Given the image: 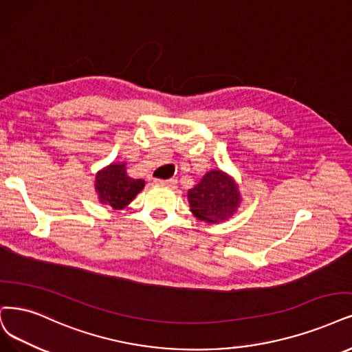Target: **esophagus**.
Listing matches in <instances>:
<instances>
[{"instance_id": "obj_1", "label": "esophagus", "mask_w": 352, "mask_h": 352, "mask_svg": "<svg viewBox=\"0 0 352 352\" xmlns=\"http://www.w3.org/2000/svg\"><path fill=\"white\" fill-rule=\"evenodd\" d=\"M156 186H162V187H168V188H175L177 186V179L171 178V179H155Z\"/></svg>"}]
</instances>
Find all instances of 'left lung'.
<instances>
[{
	"label": "left lung",
	"instance_id": "left-lung-1",
	"mask_svg": "<svg viewBox=\"0 0 352 352\" xmlns=\"http://www.w3.org/2000/svg\"><path fill=\"white\" fill-rule=\"evenodd\" d=\"M187 196L192 214L207 223L225 222L236 213L241 204L235 179L220 169L206 173L200 183L188 190Z\"/></svg>",
	"mask_w": 352,
	"mask_h": 352
}]
</instances>
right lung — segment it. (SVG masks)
I'll return each mask as SVG.
<instances>
[{
	"instance_id": "right-lung-1",
	"label": "right lung",
	"mask_w": 352,
	"mask_h": 352,
	"mask_svg": "<svg viewBox=\"0 0 352 352\" xmlns=\"http://www.w3.org/2000/svg\"><path fill=\"white\" fill-rule=\"evenodd\" d=\"M143 187L145 181L127 175L126 164H111L96 175V191L100 201L116 210L126 207Z\"/></svg>"
}]
</instances>
